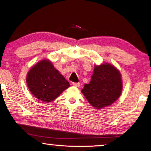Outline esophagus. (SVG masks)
Segmentation results:
<instances>
[{"label":"esophagus","instance_id":"esophagus-1","mask_svg":"<svg viewBox=\"0 0 151 151\" xmlns=\"http://www.w3.org/2000/svg\"><path fill=\"white\" fill-rule=\"evenodd\" d=\"M80 83H73V85L76 86V87H79L80 86Z\"/></svg>","mask_w":151,"mask_h":151}]
</instances>
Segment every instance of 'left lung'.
Segmentation results:
<instances>
[{
	"instance_id": "obj_1",
	"label": "left lung",
	"mask_w": 151,
	"mask_h": 151,
	"mask_svg": "<svg viewBox=\"0 0 151 151\" xmlns=\"http://www.w3.org/2000/svg\"><path fill=\"white\" fill-rule=\"evenodd\" d=\"M119 71L109 64L95 66L89 84L82 93L92 106L97 109L109 106L118 99L122 85Z\"/></svg>"
}]
</instances>
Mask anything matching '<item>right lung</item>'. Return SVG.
Returning a JSON list of instances; mask_svg holds the SVG:
<instances>
[{
	"instance_id": "1",
	"label": "right lung",
	"mask_w": 151,
	"mask_h": 151,
	"mask_svg": "<svg viewBox=\"0 0 151 151\" xmlns=\"http://www.w3.org/2000/svg\"><path fill=\"white\" fill-rule=\"evenodd\" d=\"M27 83L33 95L45 103L55 100L70 86L68 82L47 60L40 61L30 70Z\"/></svg>"
}]
</instances>
